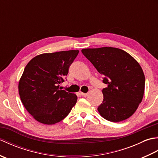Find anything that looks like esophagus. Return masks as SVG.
<instances>
[{"label": "esophagus", "mask_w": 158, "mask_h": 158, "mask_svg": "<svg viewBox=\"0 0 158 158\" xmlns=\"http://www.w3.org/2000/svg\"><path fill=\"white\" fill-rule=\"evenodd\" d=\"M81 95L82 96H84V97H86L88 95V93H83V92H81Z\"/></svg>", "instance_id": "obj_1"}]
</instances>
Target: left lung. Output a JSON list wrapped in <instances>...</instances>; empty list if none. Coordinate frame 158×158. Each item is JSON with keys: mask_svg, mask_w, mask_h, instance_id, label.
<instances>
[{"mask_svg": "<svg viewBox=\"0 0 158 158\" xmlns=\"http://www.w3.org/2000/svg\"><path fill=\"white\" fill-rule=\"evenodd\" d=\"M81 52L104 76V99L98 107L103 118L112 122L129 118L141 102L145 78L138 62L122 49L110 47L83 49Z\"/></svg>", "mask_w": 158, "mask_h": 158, "instance_id": "1", "label": "left lung"}]
</instances>
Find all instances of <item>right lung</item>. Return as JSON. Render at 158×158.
<instances>
[{
  "label": "right lung",
  "instance_id": "add662e5",
  "mask_svg": "<svg viewBox=\"0 0 158 158\" xmlns=\"http://www.w3.org/2000/svg\"><path fill=\"white\" fill-rule=\"evenodd\" d=\"M78 50L43 53L26 66L19 82V94L28 112L39 122L52 125L69 115L77 96L61 89Z\"/></svg>",
  "mask_w": 158,
  "mask_h": 158
}]
</instances>
